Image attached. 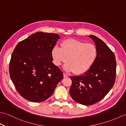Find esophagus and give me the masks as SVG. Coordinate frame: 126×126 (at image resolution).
<instances>
[{
	"instance_id": "34e87169",
	"label": "esophagus",
	"mask_w": 126,
	"mask_h": 126,
	"mask_svg": "<svg viewBox=\"0 0 126 126\" xmlns=\"http://www.w3.org/2000/svg\"><path fill=\"white\" fill-rule=\"evenodd\" d=\"M68 76H69V75L66 74H65V73H63V77L64 78H68Z\"/></svg>"
}]
</instances>
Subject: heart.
<instances>
[{
	"label": "heart",
	"mask_w": 126,
	"mask_h": 126,
	"mask_svg": "<svg viewBox=\"0 0 126 126\" xmlns=\"http://www.w3.org/2000/svg\"><path fill=\"white\" fill-rule=\"evenodd\" d=\"M61 48L55 46L52 50L53 61L57 66L68 61L64 66L66 70L82 74L90 69L97 57L98 51L92 44L70 39L62 41Z\"/></svg>",
	"instance_id": "b5f03b06"
}]
</instances>
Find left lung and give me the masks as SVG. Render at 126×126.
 <instances>
[{"instance_id":"1","label":"left lung","mask_w":126,"mask_h":126,"mask_svg":"<svg viewBox=\"0 0 126 126\" xmlns=\"http://www.w3.org/2000/svg\"><path fill=\"white\" fill-rule=\"evenodd\" d=\"M94 41L98 55L90 69L82 75L71 76L69 93L79 104L91 105L104 98L114 86L116 62L113 52L101 39L90 35Z\"/></svg>"}]
</instances>
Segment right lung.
Wrapping results in <instances>:
<instances>
[{
    "mask_svg": "<svg viewBox=\"0 0 126 126\" xmlns=\"http://www.w3.org/2000/svg\"><path fill=\"white\" fill-rule=\"evenodd\" d=\"M58 34L37 32L19 42L15 48L9 64L11 79L22 97L32 102L50 98L63 73L53 64L52 50Z\"/></svg>",
    "mask_w": 126,
    "mask_h": 126,
    "instance_id": "1",
    "label": "right lung"
}]
</instances>
